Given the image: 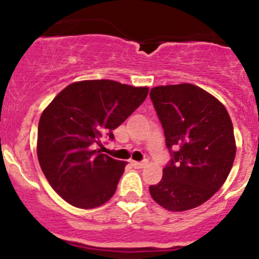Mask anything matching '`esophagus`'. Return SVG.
Listing matches in <instances>:
<instances>
[{
    "instance_id": "34e87169",
    "label": "esophagus",
    "mask_w": 259,
    "mask_h": 259,
    "mask_svg": "<svg viewBox=\"0 0 259 259\" xmlns=\"http://www.w3.org/2000/svg\"><path fill=\"white\" fill-rule=\"evenodd\" d=\"M146 164H147V162H136V160H132V165L136 169L144 168Z\"/></svg>"
}]
</instances>
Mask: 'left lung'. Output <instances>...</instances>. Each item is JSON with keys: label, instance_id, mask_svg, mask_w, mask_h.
Returning <instances> with one entry per match:
<instances>
[{"label": "left lung", "instance_id": "1", "mask_svg": "<svg viewBox=\"0 0 259 259\" xmlns=\"http://www.w3.org/2000/svg\"><path fill=\"white\" fill-rule=\"evenodd\" d=\"M150 97L171 156L150 194L171 212L196 208L221 189L233 167L236 146L229 113L192 84L157 86Z\"/></svg>", "mask_w": 259, "mask_h": 259}]
</instances>
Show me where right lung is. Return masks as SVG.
<instances>
[{
  "label": "right lung",
  "mask_w": 259,
  "mask_h": 259,
  "mask_svg": "<svg viewBox=\"0 0 259 259\" xmlns=\"http://www.w3.org/2000/svg\"><path fill=\"white\" fill-rule=\"evenodd\" d=\"M148 88L113 80L73 82L41 114L37 158L50 185L74 207L90 209L114 195L126 162L94 150L146 100Z\"/></svg>",
  "instance_id": "1"
}]
</instances>
